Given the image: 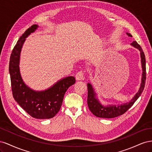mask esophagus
<instances>
[{
  "instance_id": "esophagus-1",
  "label": "esophagus",
  "mask_w": 152,
  "mask_h": 152,
  "mask_svg": "<svg viewBox=\"0 0 152 152\" xmlns=\"http://www.w3.org/2000/svg\"><path fill=\"white\" fill-rule=\"evenodd\" d=\"M76 80H81L84 79V72L83 71H79L75 75Z\"/></svg>"
}]
</instances>
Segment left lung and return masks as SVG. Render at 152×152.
Segmentation results:
<instances>
[{
    "mask_svg": "<svg viewBox=\"0 0 152 152\" xmlns=\"http://www.w3.org/2000/svg\"><path fill=\"white\" fill-rule=\"evenodd\" d=\"M127 34L132 37L129 34ZM131 45L134 48L138 49L140 51L141 54V64H142V80L141 87L138 91L129 102L124 103L121 105H109L107 107H104L102 104H101L97 98H96V93H94V89L92 86L90 84H87V104L88 107L90 110V111L94 114L95 116L101 118H114L118 116H120L121 115L126 113L127 110L129 109L134 104L136 101L137 99L140 95L141 94L142 91L144 89L145 81H146V59L145 56L143 53L141 47L137 44L136 41H133Z\"/></svg>",
    "mask_w": 152,
    "mask_h": 152,
    "instance_id": "left-lung-1",
    "label": "left lung"
}]
</instances>
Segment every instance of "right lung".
I'll use <instances>...</instances> for the list:
<instances>
[{
	"mask_svg": "<svg viewBox=\"0 0 152 152\" xmlns=\"http://www.w3.org/2000/svg\"><path fill=\"white\" fill-rule=\"evenodd\" d=\"M37 27V25H33L21 36L12 49L9 68L12 95L16 102L32 117L45 119L54 117L59 112L64 95L68 87L75 83V79L72 76L66 77L50 88L40 92L30 89L23 82L19 69L21 49L25 38Z\"/></svg>",
	"mask_w": 152,
	"mask_h": 152,
	"instance_id": "1",
	"label": "right lung"
}]
</instances>
